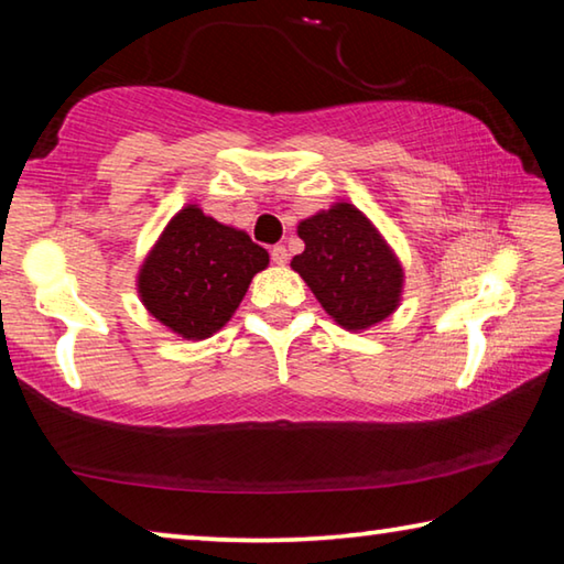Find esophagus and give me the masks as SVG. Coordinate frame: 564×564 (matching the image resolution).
<instances>
[{"label":"esophagus","instance_id":"obj_1","mask_svg":"<svg viewBox=\"0 0 564 564\" xmlns=\"http://www.w3.org/2000/svg\"><path fill=\"white\" fill-rule=\"evenodd\" d=\"M271 261L275 265H285L289 263V251H285V246H273L271 248Z\"/></svg>","mask_w":564,"mask_h":564}]
</instances>
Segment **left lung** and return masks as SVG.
<instances>
[{
	"mask_svg": "<svg viewBox=\"0 0 564 564\" xmlns=\"http://www.w3.org/2000/svg\"><path fill=\"white\" fill-rule=\"evenodd\" d=\"M299 236L305 251L295 256L291 269L301 273L343 328H370L398 308L403 269L356 206L336 204L305 218L299 224Z\"/></svg>",
	"mask_w": 564,
	"mask_h": 564,
	"instance_id": "left-lung-1",
	"label": "left lung"
}]
</instances>
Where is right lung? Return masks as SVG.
Wrapping results in <instances>:
<instances>
[{
    "label": "right lung",
    "mask_w": 564,
    "mask_h": 564,
    "mask_svg": "<svg viewBox=\"0 0 564 564\" xmlns=\"http://www.w3.org/2000/svg\"><path fill=\"white\" fill-rule=\"evenodd\" d=\"M269 251L188 204L171 218L139 271L147 311L181 338L214 336L234 316Z\"/></svg>",
    "instance_id": "obj_1"
}]
</instances>
